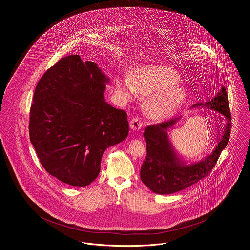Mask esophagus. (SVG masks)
Wrapping results in <instances>:
<instances>
[{
    "mask_svg": "<svg viewBox=\"0 0 250 250\" xmlns=\"http://www.w3.org/2000/svg\"><path fill=\"white\" fill-rule=\"evenodd\" d=\"M142 126H143V122L139 117H134L130 120V127L133 130H139L142 128Z\"/></svg>",
    "mask_w": 250,
    "mask_h": 250,
    "instance_id": "obj_1",
    "label": "esophagus"
}]
</instances>
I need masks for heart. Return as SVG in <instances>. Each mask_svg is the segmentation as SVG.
Returning <instances> with one entry per match:
<instances>
[{
	"label": "heart",
	"instance_id": "obj_1",
	"mask_svg": "<svg viewBox=\"0 0 250 250\" xmlns=\"http://www.w3.org/2000/svg\"><path fill=\"white\" fill-rule=\"evenodd\" d=\"M180 76L173 69L162 65H143L131 76L116 80L117 91L126 99L150 95L145 107L154 118H165L174 113L186 98L185 88L179 84Z\"/></svg>",
	"mask_w": 250,
	"mask_h": 250
}]
</instances>
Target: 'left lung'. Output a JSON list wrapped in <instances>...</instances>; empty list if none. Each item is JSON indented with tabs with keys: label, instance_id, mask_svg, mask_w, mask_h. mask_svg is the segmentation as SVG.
Wrapping results in <instances>:
<instances>
[{
	"label": "left lung",
	"instance_id": "8db88e82",
	"mask_svg": "<svg viewBox=\"0 0 250 250\" xmlns=\"http://www.w3.org/2000/svg\"><path fill=\"white\" fill-rule=\"evenodd\" d=\"M194 106H202V103ZM203 106L224 115L227 124L222 139L214 152L196 164L186 166L181 163L168 142L167 130L176 123L178 118L149 125L144 129L143 137L146 141L147 154L141 168V178L152 191L160 194L174 193L192 186L212 172L221 151L229 142L232 127L226 88L223 86L212 101L206 102Z\"/></svg>",
	"mask_w": 250,
	"mask_h": 250
}]
</instances>
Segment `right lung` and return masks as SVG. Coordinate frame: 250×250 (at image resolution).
Instances as JSON below:
<instances>
[{"mask_svg": "<svg viewBox=\"0 0 250 250\" xmlns=\"http://www.w3.org/2000/svg\"><path fill=\"white\" fill-rule=\"evenodd\" d=\"M107 82L96 63L73 55L50 67L36 85L31 143L45 170L65 184L89 185L105 150L128 136L126 111L105 101Z\"/></svg>", "mask_w": 250, "mask_h": 250, "instance_id": "1", "label": "right lung"}]
</instances>
